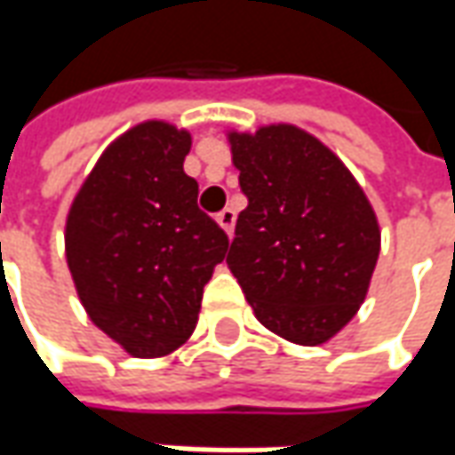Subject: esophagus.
<instances>
[{
  "mask_svg": "<svg viewBox=\"0 0 455 455\" xmlns=\"http://www.w3.org/2000/svg\"><path fill=\"white\" fill-rule=\"evenodd\" d=\"M218 222H220V228H222L228 235H233V228H235V210L225 207V210L218 215Z\"/></svg>",
  "mask_w": 455,
  "mask_h": 455,
  "instance_id": "esophagus-1",
  "label": "esophagus"
}]
</instances>
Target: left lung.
<instances>
[{"label": "left lung", "mask_w": 455, "mask_h": 455, "mask_svg": "<svg viewBox=\"0 0 455 455\" xmlns=\"http://www.w3.org/2000/svg\"><path fill=\"white\" fill-rule=\"evenodd\" d=\"M248 207L228 266L258 322L296 344L331 339L357 314L379 255L377 218L319 139L296 126L230 133Z\"/></svg>", "instance_id": "obj_1"}]
</instances>
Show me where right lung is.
I'll return each instance as SVG.
<instances>
[{
  "label": "right lung",
  "instance_id": "obj_1",
  "mask_svg": "<svg viewBox=\"0 0 455 455\" xmlns=\"http://www.w3.org/2000/svg\"><path fill=\"white\" fill-rule=\"evenodd\" d=\"M192 139L162 121L126 132L98 159L65 225V253L91 322L133 357L182 347L202 289L230 240L184 174Z\"/></svg>",
  "mask_w": 455,
  "mask_h": 455
}]
</instances>
